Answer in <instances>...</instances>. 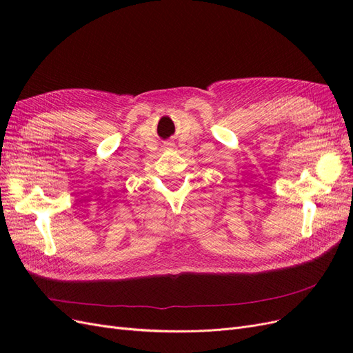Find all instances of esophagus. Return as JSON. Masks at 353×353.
<instances>
[{"mask_svg":"<svg viewBox=\"0 0 353 353\" xmlns=\"http://www.w3.org/2000/svg\"><path fill=\"white\" fill-rule=\"evenodd\" d=\"M169 145H172V144H170V143H169Z\"/></svg>","mask_w":353,"mask_h":353,"instance_id":"obj_1","label":"esophagus"}]
</instances>
